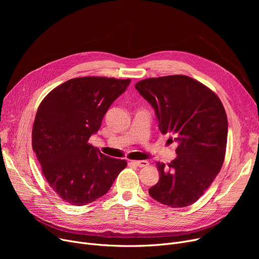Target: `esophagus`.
I'll return each mask as SVG.
<instances>
[{
    "mask_svg": "<svg viewBox=\"0 0 259 259\" xmlns=\"http://www.w3.org/2000/svg\"><path fill=\"white\" fill-rule=\"evenodd\" d=\"M131 162H132V164H133L134 166L140 167V168H142V167H147V166H148V161H147V160H132Z\"/></svg>",
    "mask_w": 259,
    "mask_h": 259,
    "instance_id": "obj_1",
    "label": "esophagus"
}]
</instances>
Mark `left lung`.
I'll return each mask as SVG.
<instances>
[{"mask_svg":"<svg viewBox=\"0 0 259 259\" xmlns=\"http://www.w3.org/2000/svg\"><path fill=\"white\" fill-rule=\"evenodd\" d=\"M135 88L155 110L158 128L178 144L168 166L156 162L158 183L149 194L171 208L192 205L210 187L224 164L228 119L220 98L187 75L140 80Z\"/></svg>","mask_w":259,"mask_h":259,"instance_id":"obj_1","label":"left lung"}]
</instances>
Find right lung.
<instances>
[{
	"label": "right lung",
	"instance_id": "1",
	"mask_svg": "<svg viewBox=\"0 0 259 259\" xmlns=\"http://www.w3.org/2000/svg\"><path fill=\"white\" fill-rule=\"evenodd\" d=\"M131 79L85 76L50 91L39 104L32 149L49 186L63 200L84 206L105 195L127 161L101 153L88 143L109 107Z\"/></svg>",
	"mask_w": 259,
	"mask_h": 259
}]
</instances>
